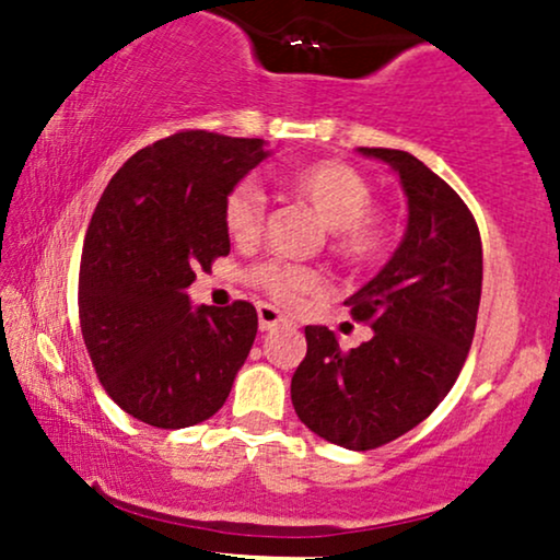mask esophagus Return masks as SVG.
<instances>
[{"label":"esophagus","instance_id":"obj_1","mask_svg":"<svg viewBox=\"0 0 560 560\" xmlns=\"http://www.w3.org/2000/svg\"><path fill=\"white\" fill-rule=\"evenodd\" d=\"M258 318H260V331H273L276 326H284L287 318L281 316V311H276L273 305L260 302L258 305Z\"/></svg>","mask_w":560,"mask_h":560}]
</instances>
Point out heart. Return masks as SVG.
Returning <instances> with one entry per match:
<instances>
[{
  "label": "heart",
  "instance_id": "obj_1",
  "mask_svg": "<svg viewBox=\"0 0 560 560\" xmlns=\"http://www.w3.org/2000/svg\"><path fill=\"white\" fill-rule=\"evenodd\" d=\"M284 186L316 210L329 229V253L350 268H369L389 253L395 218L374 202V186L342 160H316L289 171ZM266 221V197L253 182L231 186L223 199V229L234 242H255ZM249 281L273 300L294 305L324 289L316 268L287 260H262L249 268Z\"/></svg>",
  "mask_w": 560,
  "mask_h": 560
}]
</instances>
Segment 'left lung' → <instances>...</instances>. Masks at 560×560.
<instances>
[{
    "instance_id": "8db88e82",
    "label": "left lung",
    "mask_w": 560,
    "mask_h": 560,
    "mask_svg": "<svg viewBox=\"0 0 560 560\" xmlns=\"http://www.w3.org/2000/svg\"><path fill=\"white\" fill-rule=\"evenodd\" d=\"M361 152L400 173L408 231L387 266L345 302L374 337L342 350L326 326H305L307 355L292 376L300 421L347 450L387 445L445 400L481 298V236L458 191L410 152Z\"/></svg>"
}]
</instances>
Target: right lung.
Segmentation results:
<instances>
[{"instance_id": "1", "label": "right lung", "mask_w": 560, "mask_h": 560, "mask_svg": "<svg viewBox=\"0 0 560 560\" xmlns=\"http://www.w3.org/2000/svg\"><path fill=\"white\" fill-rule=\"evenodd\" d=\"M266 155L260 139L178 131L126 160L96 202L79 273L83 345L107 395L150 427L210 419L247 361L253 302L191 311L186 287L229 255L223 199Z\"/></svg>"}]
</instances>
